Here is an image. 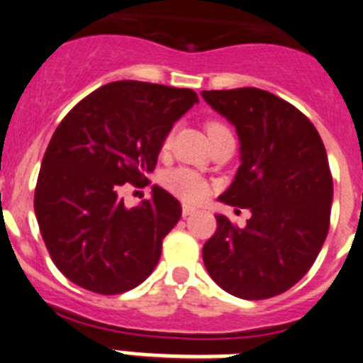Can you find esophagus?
Instances as JSON below:
<instances>
[{"instance_id": "34e87169", "label": "esophagus", "mask_w": 363, "mask_h": 363, "mask_svg": "<svg viewBox=\"0 0 363 363\" xmlns=\"http://www.w3.org/2000/svg\"><path fill=\"white\" fill-rule=\"evenodd\" d=\"M194 213H197V208L191 206V204H182V216L190 217L194 216Z\"/></svg>"}]
</instances>
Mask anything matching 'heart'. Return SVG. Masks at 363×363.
Here are the masks:
<instances>
[{"mask_svg":"<svg viewBox=\"0 0 363 363\" xmlns=\"http://www.w3.org/2000/svg\"><path fill=\"white\" fill-rule=\"evenodd\" d=\"M217 128H223V125L217 124V122L208 124V133ZM169 143H172V135L166 137L164 146L168 147ZM162 181H164V186H166L172 194L179 195V197H182L184 201H201L204 199L208 194L206 181L201 177L199 173L194 172V169H188V168L172 169V172H168L166 175H164Z\"/></svg>","mask_w":363,"mask_h":363,"instance_id":"b5f03b06","label":"heart"}]
</instances>
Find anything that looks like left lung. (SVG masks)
<instances>
[{
  "instance_id": "left-lung-1",
  "label": "left lung",
  "mask_w": 363,
  "mask_h": 363,
  "mask_svg": "<svg viewBox=\"0 0 363 363\" xmlns=\"http://www.w3.org/2000/svg\"><path fill=\"white\" fill-rule=\"evenodd\" d=\"M201 96L239 138L241 166L219 201L252 212L245 228L216 216L204 267L228 294L272 298L308 272L329 232L333 177L325 146L303 113L269 91L241 87Z\"/></svg>"
}]
</instances>
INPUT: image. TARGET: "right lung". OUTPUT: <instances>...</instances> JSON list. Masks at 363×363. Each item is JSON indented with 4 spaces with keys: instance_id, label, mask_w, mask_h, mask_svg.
<instances>
[{
    "instance_id": "add662e5",
    "label": "right lung",
    "mask_w": 363,
    "mask_h": 363,
    "mask_svg": "<svg viewBox=\"0 0 363 363\" xmlns=\"http://www.w3.org/2000/svg\"><path fill=\"white\" fill-rule=\"evenodd\" d=\"M197 102L191 89L121 80L60 122L38 175L34 212L50 257L72 283L121 294L153 272L181 203L153 186L150 201L128 208L121 190L147 182L173 124Z\"/></svg>"
}]
</instances>
